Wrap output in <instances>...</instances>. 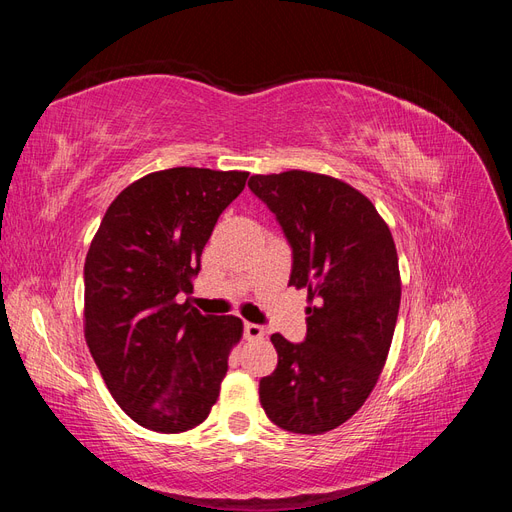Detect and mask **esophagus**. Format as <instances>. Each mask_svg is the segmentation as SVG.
I'll return each mask as SVG.
<instances>
[{
  "label": "esophagus",
  "instance_id": "1",
  "mask_svg": "<svg viewBox=\"0 0 512 512\" xmlns=\"http://www.w3.org/2000/svg\"><path fill=\"white\" fill-rule=\"evenodd\" d=\"M243 333H245V339H262V337H265V329H262L260 324H254V322H245Z\"/></svg>",
  "mask_w": 512,
  "mask_h": 512
}]
</instances>
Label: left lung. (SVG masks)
<instances>
[{
	"label": "left lung",
	"mask_w": 512,
	"mask_h": 512,
	"mask_svg": "<svg viewBox=\"0 0 512 512\" xmlns=\"http://www.w3.org/2000/svg\"><path fill=\"white\" fill-rule=\"evenodd\" d=\"M250 190L292 247L288 286L307 288V335H271L277 367L260 380V404L292 433L346 423L380 378L401 301L395 241L371 200L329 175H254Z\"/></svg>",
	"instance_id": "1"
}]
</instances>
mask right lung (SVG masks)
<instances>
[{"instance_id":"obj_1","label":"right lung","mask_w":512,"mask_h":512,"mask_svg":"<svg viewBox=\"0 0 512 512\" xmlns=\"http://www.w3.org/2000/svg\"><path fill=\"white\" fill-rule=\"evenodd\" d=\"M247 181L241 170L177 166L130 183L85 258V339L113 399L151 431L209 416L243 335L237 316H203L192 292L200 254Z\"/></svg>"}]
</instances>
